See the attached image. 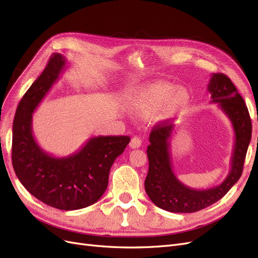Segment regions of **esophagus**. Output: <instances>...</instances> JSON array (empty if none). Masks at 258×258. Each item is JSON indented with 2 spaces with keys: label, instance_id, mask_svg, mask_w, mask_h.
Segmentation results:
<instances>
[{
  "label": "esophagus",
  "instance_id": "34e87169",
  "mask_svg": "<svg viewBox=\"0 0 258 258\" xmlns=\"http://www.w3.org/2000/svg\"><path fill=\"white\" fill-rule=\"evenodd\" d=\"M142 144V140L140 137L136 136L131 139V142H130V148H139Z\"/></svg>",
  "mask_w": 258,
  "mask_h": 258
}]
</instances>
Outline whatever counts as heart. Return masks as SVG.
<instances>
[{
	"label": "heart",
	"instance_id": "heart-1",
	"mask_svg": "<svg viewBox=\"0 0 258 258\" xmlns=\"http://www.w3.org/2000/svg\"><path fill=\"white\" fill-rule=\"evenodd\" d=\"M188 101V93L184 89L175 90V86L159 82L155 83L143 91L142 96L139 98L137 106L145 112L157 110L163 104H166L168 112H174L179 107L184 106Z\"/></svg>",
	"mask_w": 258,
	"mask_h": 258
}]
</instances>
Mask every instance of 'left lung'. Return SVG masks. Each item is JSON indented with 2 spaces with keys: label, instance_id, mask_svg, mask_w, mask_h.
<instances>
[{
  "label": "left lung",
  "instance_id": "1",
  "mask_svg": "<svg viewBox=\"0 0 258 258\" xmlns=\"http://www.w3.org/2000/svg\"><path fill=\"white\" fill-rule=\"evenodd\" d=\"M208 91L212 99L211 102L218 103L235 132L229 173L220 185L212 188L200 190L184 185L174 174L171 161L170 141L174 126L167 121L155 124L146 151L150 167L144 186L153 204L169 212L192 213L215 204L238 182L243 170L252 137V122L244 100L229 77L222 73L211 75Z\"/></svg>",
  "mask_w": 258,
  "mask_h": 258
}]
</instances>
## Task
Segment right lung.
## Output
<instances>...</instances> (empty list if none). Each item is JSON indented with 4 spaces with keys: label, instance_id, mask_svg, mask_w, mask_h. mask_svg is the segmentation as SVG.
<instances>
[{
    "label": "right lung",
    "instance_id": "obj_1",
    "mask_svg": "<svg viewBox=\"0 0 258 258\" xmlns=\"http://www.w3.org/2000/svg\"><path fill=\"white\" fill-rule=\"evenodd\" d=\"M66 68V57L53 53L22 97L13 122L12 160L15 173L31 195L45 205L70 211L89 207L102 197L111 167L130 138L92 137L67 157H56L38 145L32 131V115Z\"/></svg>",
    "mask_w": 258,
    "mask_h": 258
}]
</instances>
